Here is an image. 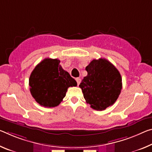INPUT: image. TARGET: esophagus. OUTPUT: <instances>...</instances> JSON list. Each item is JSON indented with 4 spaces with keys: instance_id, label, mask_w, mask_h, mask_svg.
<instances>
[{
    "instance_id": "obj_1",
    "label": "esophagus",
    "mask_w": 152,
    "mask_h": 152,
    "mask_svg": "<svg viewBox=\"0 0 152 152\" xmlns=\"http://www.w3.org/2000/svg\"><path fill=\"white\" fill-rule=\"evenodd\" d=\"M76 80L77 82V84H78V85H80V82H81V79L80 78H76Z\"/></svg>"
}]
</instances>
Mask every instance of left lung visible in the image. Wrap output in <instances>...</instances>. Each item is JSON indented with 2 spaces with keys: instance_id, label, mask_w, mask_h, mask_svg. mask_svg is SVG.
I'll use <instances>...</instances> for the list:
<instances>
[{
  "instance_id": "1",
  "label": "left lung",
  "mask_w": 152,
  "mask_h": 152,
  "mask_svg": "<svg viewBox=\"0 0 152 152\" xmlns=\"http://www.w3.org/2000/svg\"><path fill=\"white\" fill-rule=\"evenodd\" d=\"M87 76L79 85L91 107L102 111L112 105L122 90V77L114 65L104 58L93 59L86 67Z\"/></svg>"
}]
</instances>
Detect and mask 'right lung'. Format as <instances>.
<instances>
[{
	"label": "right lung",
	"instance_id": "obj_1",
	"mask_svg": "<svg viewBox=\"0 0 152 152\" xmlns=\"http://www.w3.org/2000/svg\"><path fill=\"white\" fill-rule=\"evenodd\" d=\"M60 60L46 58L33 69L29 78L31 95L38 103L47 107L59 105L69 86L76 81L59 65Z\"/></svg>",
	"mask_w": 152,
	"mask_h": 152
}]
</instances>
